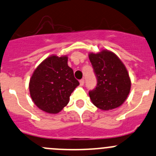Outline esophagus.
Segmentation results:
<instances>
[{"label": "esophagus", "mask_w": 156, "mask_h": 156, "mask_svg": "<svg viewBox=\"0 0 156 156\" xmlns=\"http://www.w3.org/2000/svg\"><path fill=\"white\" fill-rule=\"evenodd\" d=\"M84 82H85L84 79L80 80V86H83L84 85Z\"/></svg>", "instance_id": "34e87169"}]
</instances>
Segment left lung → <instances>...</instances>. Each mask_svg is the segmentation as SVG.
Returning a JSON list of instances; mask_svg holds the SVG:
<instances>
[{
  "label": "left lung",
  "mask_w": 156,
  "mask_h": 156,
  "mask_svg": "<svg viewBox=\"0 0 156 156\" xmlns=\"http://www.w3.org/2000/svg\"><path fill=\"white\" fill-rule=\"evenodd\" d=\"M97 84L89 92L91 101L102 110L119 107L124 103L131 88L127 69L115 53L103 50L89 55Z\"/></svg>",
  "instance_id": "8db88e82"
}]
</instances>
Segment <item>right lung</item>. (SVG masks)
<instances>
[{
	"label": "right lung",
	"instance_id": "add662e5",
	"mask_svg": "<svg viewBox=\"0 0 156 156\" xmlns=\"http://www.w3.org/2000/svg\"><path fill=\"white\" fill-rule=\"evenodd\" d=\"M67 57L50 56L37 67L30 80L32 100L38 108L57 113L69 103V96L79 85Z\"/></svg>",
	"mask_w": 156,
	"mask_h": 156
}]
</instances>
